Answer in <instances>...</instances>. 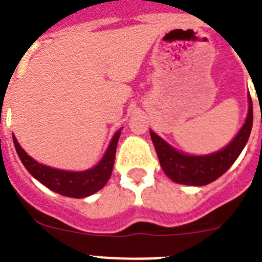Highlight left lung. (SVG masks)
<instances>
[{"mask_svg": "<svg viewBox=\"0 0 262 262\" xmlns=\"http://www.w3.org/2000/svg\"><path fill=\"white\" fill-rule=\"evenodd\" d=\"M253 126V104L249 96V113L246 122L235 139L222 151L205 156H189L175 151L164 140L151 130L160 166L168 178L174 182L193 186H204L213 182L231 167L248 143Z\"/></svg>", "mask_w": 262, "mask_h": 262, "instance_id": "obj_1", "label": "left lung"}]
</instances>
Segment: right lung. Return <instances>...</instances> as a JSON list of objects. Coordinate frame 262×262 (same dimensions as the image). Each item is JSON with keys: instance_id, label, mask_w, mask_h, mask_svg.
I'll return each mask as SVG.
<instances>
[{"instance_id": "1", "label": "right lung", "mask_w": 262, "mask_h": 262, "mask_svg": "<svg viewBox=\"0 0 262 262\" xmlns=\"http://www.w3.org/2000/svg\"><path fill=\"white\" fill-rule=\"evenodd\" d=\"M119 135H121V132L115 133L110 145L107 148L106 154L98 166H95L94 168L87 170V171L80 172L63 171V170L43 166L27 155L14 136L13 143L21 163L34 178H36L39 182L58 194L73 197V199H83V197H87V195L94 194L100 190L110 178L111 172H113V166H114L115 151H117Z\"/></svg>"}]
</instances>
